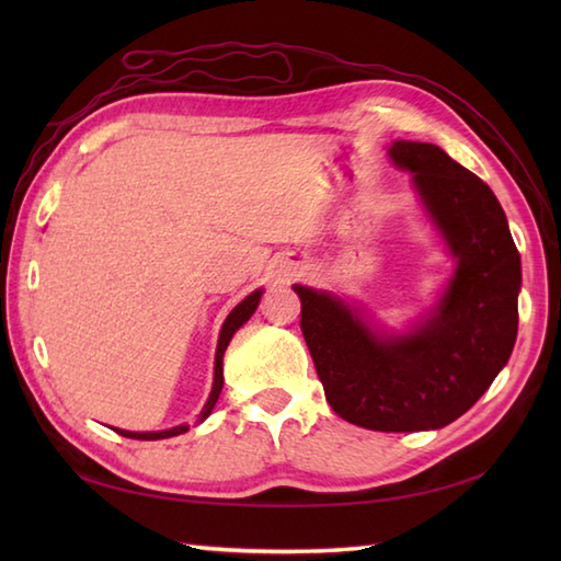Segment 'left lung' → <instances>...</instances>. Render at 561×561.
I'll use <instances>...</instances> for the list:
<instances>
[{
	"label": "left lung",
	"mask_w": 561,
	"mask_h": 561,
	"mask_svg": "<svg viewBox=\"0 0 561 561\" xmlns=\"http://www.w3.org/2000/svg\"><path fill=\"white\" fill-rule=\"evenodd\" d=\"M458 267L438 308L404 337L374 335L350 306L296 284L301 332L330 408L374 432L440 428L468 412L508 362L520 257L484 181L424 141H396Z\"/></svg>",
	"instance_id": "left-lung-1"
}]
</instances>
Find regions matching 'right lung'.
I'll return each instance as SVG.
<instances>
[{
    "mask_svg": "<svg viewBox=\"0 0 561 561\" xmlns=\"http://www.w3.org/2000/svg\"><path fill=\"white\" fill-rule=\"evenodd\" d=\"M260 304V291H253L248 296V299H243L241 304H238L233 311L229 313V318H226V323L221 328V335H219V347H217V359H214V386H211V396L205 404V410H202V420L205 416H209V412L214 410V404H217L219 400V392H221V386H224V352L226 347H229V342L233 337V332L241 328L245 320L255 313V308ZM187 424L183 426H175V428H169V432H147V434H139V432H123V428H115L117 434H123L127 438H139V440H157V438H171V436H178V434H185L187 432Z\"/></svg>",
    "mask_w": 561,
    "mask_h": 561,
    "instance_id": "1",
    "label": "right lung"
}]
</instances>
